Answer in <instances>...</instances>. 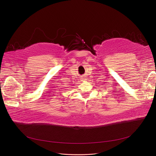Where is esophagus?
Instances as JSON below:
<instances>
[{
	"label": "esophagus",
	"instance_id": "1",
	"mask_svg": "<svg viewBox=\"0 0 156 156\" xmlns=\"http://www.w3.org/2000/svg\"><path fill=\"white\" fill-rule=\"evenodd\" d=\"M86 80V79L84 78H81V81H85Z\"/></svg>",
	"mask_w": 156,
	"mask_h": 156
}]
</instances>
